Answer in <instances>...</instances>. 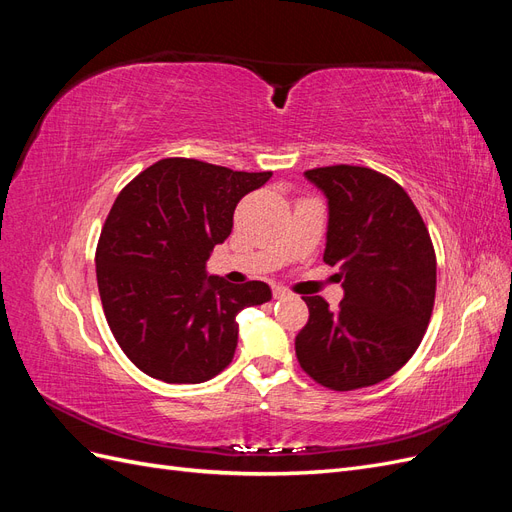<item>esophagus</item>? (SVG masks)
<instances>
[{
    "mask_svg": "<svg viewBox=\"0 0 512 512\" xmlns=\"http://www.w3.org/2000/svg\"><path fill=\"white\" fill-rule=\"evenodd\" d=\"M290 297V292L286 290V288H280V286H273V299H288Z\"/></svg>",
    "mask_w": 512,
    "mask_h": 512,
    "instance_id": "esophagus-1",
    "label": "esophagus"
}]
</instances>
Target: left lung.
Wrapping results in <instances>:
<instances>
[{
  "mask_svg": "<svg viewBox=\"0 0 512 512\" xmlns=\"http://www.w3.org/2000/svg\"><path fill=\"white\" fill-rule=\"evenodd\" d=\"M305 179L327 196L324 262L339 269L337 312L303 297L309 320L294 339L307 376L333 391L391 378L421 344L436 299V252L399 183L365 166H322Z\"/></svg>",
  "mask_w": 512,
  "mask_h": 512,
  "instance_id": "obj_1",
  "label": "left lung"
}]
</instances>
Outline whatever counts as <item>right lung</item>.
I'll list each match as a JSON object with an SVG mask.
<instances>
[{
	"mask_svg": "<svg viewBox=\"0 0 512 512\" xmlns=\"http://www.w3.org/2000/svg\"><path fill=\"white\" fill-rule=\"evenodd\" d=\"M271 175L166 158L117 196L96 250L98 290L117 344L147 376L168 384L218 376L235 356L237 314L271 301L265 282L207 273L237 203Z\"/></svg>",
	"mask_w": 512,
	"mask_h": 512,
	"instance_id": "1",
	"label": "right lung"
}]
</instances>
